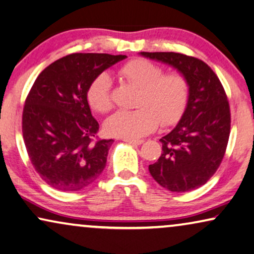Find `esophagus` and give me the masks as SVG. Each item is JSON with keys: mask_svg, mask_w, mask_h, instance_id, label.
Returning a JSON list of instances; mask_svg holds the SVG:
<instances>
[{"mask_svg": "<svg viewBox=\"0 0 254 254\" xmlns=\"http://www.w3.org/2000/svg\"><path fill=\"white\" fill-rule=\"evenodd\" d=\"M124 141L127 142V144H132V145H141L144 140H141V139H130V138H124Z\"/></svg>", "mask_w": 254, "mask_h": 254, "instance_id": "esophagus-1", "label": "esophagus"}]
</instances>
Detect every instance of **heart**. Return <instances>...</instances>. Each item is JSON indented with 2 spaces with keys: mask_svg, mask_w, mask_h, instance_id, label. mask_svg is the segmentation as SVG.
Returning <instances> with one entry per match:
<instances>
[{
  "mask_svg": "<svg viewBox=\"0 0 254 254\" xmlns=\"http://www.w3.org/2000/svg\"><path fill=\"white\" fill-rule=\"evenodd\" d=\"M119 76L139 88L134 110H120L106 120L105 130L115 137L139 138L151 133L161 123L170 127L183 116L189 102L190 84L180 71L163 73L158 64L145 59L128 61L120 67ZM88 105L96 113L106 114L113 108L112 79L99 73L87 87Z\"/></svg>",
  "mask_w": 254,
  "mask_h": 254,
  "instance_id": "heart-1",
  "label": "heart"
}]
</instances>
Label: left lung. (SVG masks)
Segmentation results:
<instances>
[{
  "label": "left lung",
  "mask_w": 254,
  "mask_h": 254,
  "mask_svg": "<svg viewBox=\"0 0 254 254\" xmlns=\"http://www.w3.org/2000/svg\"><path fill=\"white\" fill-rule=\"evenodd\" d=\"M140 54L174 66L190 84L187 109L176 127L160 139L162 154L148 170L167 190L192 191L215 174L226 153L231 123L226 91L201 60L173 52Z\"/></svg>",
  "instance_id": "8db88e82"
}]
</instances>
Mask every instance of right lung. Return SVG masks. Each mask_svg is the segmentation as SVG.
Here are the masks:
<instances>
[{"label": "right lung", "mask_w": 254, "mask_h": 254, "mask_svg": "<svg viewBox=\"0 0 254 254\" xmlns=\"http://www.w3.org/2000/svg\"><path fill=\"white\" fill-rule=\"evenodd\" d=\"M126 55L73 53L35 79L23 109V138L34 169L59 191H79L105 169L113 139H98L86 98L91 81Z\"/></svg>", "instance_id": "obj_1"}]
</instances>
